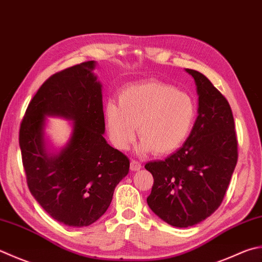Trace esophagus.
Listing matches in <instances>:
<instances>
[{
    "instance_id": "obj_1",
    "label": "esophagus",
    "mask_w": 262,
    "mask_h": 262,
    "mask_svg": "<svg viewBox=\"0 0 262 262\" xmlns=\"http://www.w3.org/2000/svg\"><path fill=\"white\" fill-rule=\"evenodd\" d=\"M130 169H131V171H139L141 169V164L137 161H131Z\"/></svg>"
}]
</instances>
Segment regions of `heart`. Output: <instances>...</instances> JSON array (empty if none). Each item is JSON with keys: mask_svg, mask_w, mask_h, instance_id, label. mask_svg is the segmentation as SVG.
I'll return each mask as SVG.
<instances>
[{"mask_svg": "<svg viewBox=\"0 0 262 262\" xmlns=\"http://www.w3.org/2000/svg\"><path fill=\"white\" fill-rule=\"evenodd\" d=\"M196 118V105L185 91L159 81L135 83L123 89L118 103L103 108L108 137L117 149L130 147L138 133L140 154L154 150L165 155L177 150L188 138Z\"/></svg>", "mask_w": 262, "mask_h": 262, "instance_id": "obj_1", "label": "heart"}]
</instances>
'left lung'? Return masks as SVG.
Masks as SVG:
<instances>
[{
	"instance_id": "obj_1",
	"label": "left lung",
	"mask_w": 262,
	"mask_h": 262,
	"mask_svg": "<svg viewBox=\"0 0 262 262\" xmlns=\"http://www.w3.org/2000/svg\"><path fill=\"white\" fill-rule=\"evenodd\" d=\"M186 72L196 83L199 116L179 149L164 161L145 165L154 178L148 206L166 224L179 228L200 224L219 208L237 163L228 101L203 74Z\"/></svg>"
}]
</instances>
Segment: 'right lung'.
<instances>
[{"label": "right lung", "instance_id": "1", "mask_svg": "<svg viewBox=\"0 0 262 262\" xmlns=\"http://www.w3.org/2000/svg\"><path fill=\"white\" fill-rule=\"evenodd\" d=\"M95 68L91 60L49 77L29 102L19 131L29 190L54 220L72 227L90 226L105 213L130 167L129 159L103 138L102 92ZM49 116L73 122L70 140L59 152L46 145Z\"/></svg>", "mask_w": 262, "mask_h": 262}]
</instances>
